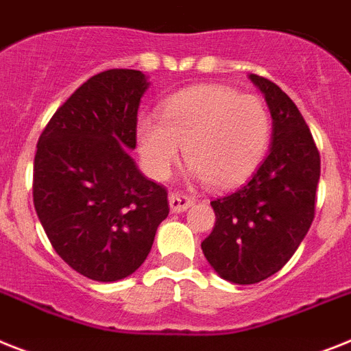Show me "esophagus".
Instances as JSON below:
<instances>
[{
  "mask_svg": "<svg viewBox=\"0 0 351 351\" xmlns=\"http://www.w3.org/2000/svg\"><path fill=\"white\" fill-rule=\"evenodd\" d=\"M169 204L172 213H181V211H186L188 208L192 206L193 199L188 195H181V193H170Z\"/></svg>",
  "mask_w": 351,
  "mask_h": 351,
  "instance_id": "esophagus-1",
  "label": "esophagus"
}]
</instances>
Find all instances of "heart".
<instances>
[{
  "label": "heart",
  "mask_w": 351,
  "mask_h": 351,
  "mask_svg": "<svg viewBox=\"0 0 351 351\" xmlns=\"http://www.w3.org/2000/svg\"><path fill=\"white\" fill-rule=\"evenodd\" d=\"M273 121L254 95L204 84L173 93L161 106V117L143 114L136 141L145 170L163 179L184 147L190 176L226 190L247 181L267 154Z\"/></svg>",
  "instance_id": "1"
}]
</instances>
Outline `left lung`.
I'll return each instance as SVG.
<instances>
[{
    "label": "left lung",
    "mask_w": 351,
    "mask_h": 351,
    "mask_svg": "<svg viewBox=\"0 0 351 351\" xmlns=\"http://www.w3.org/2000/svg\"><path fill=\"white\" fill-rule=\"evenodd\" d=\"M273 118L267 158L244 186L211 201L215 226L201 244L222 280L251 285L273 276L300 247L314 221L321 159L296 104L276 84L258 75Z\"/></svg>",
    "instance_id": "left-lung-1"
}]
</instances>
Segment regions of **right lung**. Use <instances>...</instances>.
<instances>
[{
  "mask_svg": "<svg viewBox=\"0 0 351 351\" xmlns=\"http://www.w3.org/2000/svg\"><path fill=\"white\" fill-rule=\"evenodd\" d=\"M149 86L136 69L95 75L57 109L37 143V217L55 253L95 282L134 273L169 215L167 190L129 154Z\"/></svg>",
  "mask_w": 351,
  "mask_h": 351,
  "instance_id": "1",
  "label": "right lung"
}]
</instances>
